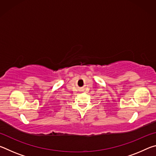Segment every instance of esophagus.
<instances>
[{
	"instance_id": "34e87169",
	"label": "esophagus",
	"mask_w": 156,
	"mask_h": 156,
	"mask_svg": "<svg viewBox=\"0 0 156 156\" xmlns=\"http://www.w3.org/2000/svg\"><path fill=\"white\" fill-rule=\"evenodd\" d=\"M81 91H81V90H80V92H81Z\"/></svg>"
}]
</instances>
